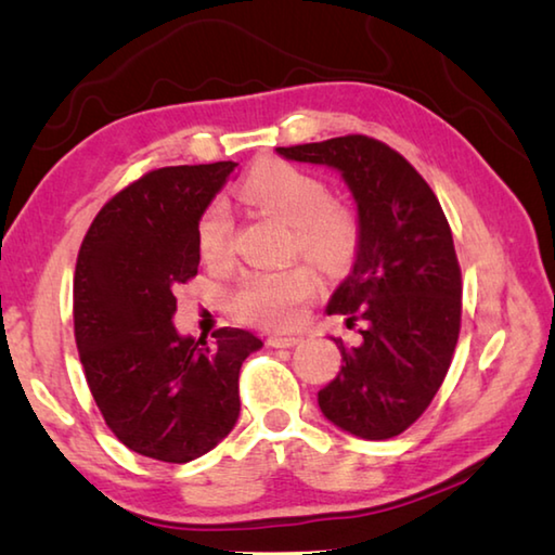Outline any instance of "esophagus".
Wrapping results in <instances>:
<instances>
[{"label":"esophagus","mask_w":555,"mask_h":555,"mask_svg":"<svg viewBox=\"0 0 555 555\" xmlns=\"http://www.w3.org/2000/svg\"><path fill=\"white\" fill-rule=\"evenodd\" d=\"M299 341H302V338H299V336H285V334H272V336H268V344L275 346V348H293V346H297Z\"/></svg>","instance_id":"34e87169"}]
</instances>
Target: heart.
I'll use <instances>...</instances> for the list:
<instances>
[{"instance_id":"b5f03b06","label":"heart","mask_w":555,"mask_h":555,"mask_svg":"<svg viewBox=\"0 0 555 555\" xmlns=\"http://www.w3.org/2000/svg\"><path fill=\"white\" fill-rule=\"evenodd\" d=\"M241 197L293 223L295 253L312 258L319 268L334 272L351 266L361 246V219L353 207L332 199V188L322 175L285 160H266L241 182ZM197 243L207 262L231 256L233 219L221 197L202 211ZM314 285L307 266L246 272L229 297L231 314L248 324L289 328L302 319Z\"/></svg>"}]
</instances>
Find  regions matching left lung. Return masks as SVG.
Returning <instances> with one entry per match:
<instances>
[{
    "mask_svg": "<svg viewBox=\"0 0 555 555\" xmlns=\"http://www.w3.org/2000/svg\"><path fill=\"white\" fill-rule=\"evenodd\" d=\"M287 160L332 165L351 188L361 246L328 302L363 341L334 338L344 365L319 406L361 439L400 436L449 373L461 334V266L449 219L414 165L363 133L278 149Z\"/></svg>",
    "mask_w": 555,
    "mask_h": 555,
    "instance_id": "obj_1",
    "label": "left lung"
}]
</instances>
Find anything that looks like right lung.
<instances>
[{"label": "right lung", "mask_w": 555, "mask_h": 555, "mask_svg": "<svg viewBox=\"0 0 555 555\" xmlns=\"http://www.w3.org/2000/svg\"><path fill=\"white\" fill-rule=\"evenodd\" d=\"M238 163L170 165L104 204L77 253L75 344L106 426L163 463L211 451L238 420V373L262 346L243 328L211 341L172 326L175 289L197 275V223Z\"/></svg>", "instance_id": "obj_1"}]
</instances>
